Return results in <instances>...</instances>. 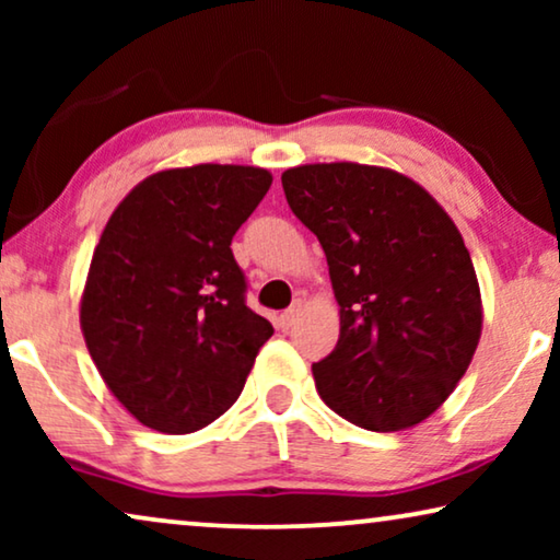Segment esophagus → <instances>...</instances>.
<instances>
[{"mask_svg": "<svg viewBox=\"0 0 560 560\" xmlns=\"http://www.w3.org/2000/svg\"><path fill=\"white\" fill-rule=\"evenodd\" d=\"M301 311H303V305L295 303V305H290L288 311L280 313V316H278V326L282 328V331H288L290 326H295V320H298V316H301Z\"/></svg>", "mask_w": 560, "mask_h": 560, "instance_id": "esophagus-1", "label": "esophagus"}]
</instances>
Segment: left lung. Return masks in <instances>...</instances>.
Returning <instances> with one entry per match:
<instances>
[{"instance_id": "8db88e82", "label": "left lung", "mask_w": 560, "mask_h": 560, "mask_svg": "<svg viewBox=\"0 0 560 560\" xmlns=\"http://www.w3.org/2000/svg\"><path fill=\"white\" fill-rule=\"evenodd\" d=\"M290 209L326 252L336 349L313 364L328 408L366 431L423 423L469 370L481 293L464 236L408 175L313 163L282 173Z\"/></svg>"}]
</instances>
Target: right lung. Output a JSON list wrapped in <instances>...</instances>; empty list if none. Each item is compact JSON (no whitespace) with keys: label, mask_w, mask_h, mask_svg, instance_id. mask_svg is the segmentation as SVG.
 <instances>
[{"label":"right lung","mask_w":560,"mask_h":560,"mask_svg":"<svg viewBox=\"0 0 560 560\" xmlns=\"http://www.w3.org/2000/svg\"><path fill=\"white\" fill-rule=\"evenodd\" d=\"M272 186L265 167L152 173L106 221L81 331L112 395L160 433H194L240 397L272 324L244 303L232 236Z\"/></svg>","instance_id":"obj_1"}]
</instances>
